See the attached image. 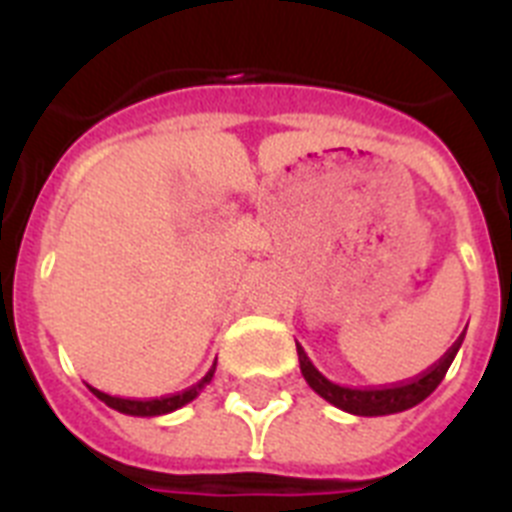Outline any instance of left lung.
I'll use <instances>...</instances> for the list:
<instances>
[{"mask_svg": "<svg viewBox=\"0 0 512 512\" xmlns=\"http://www.w3.org/2000/svg\"><path fill=\"white\" fill-rule=\"evenodd\" d=\"M461 341L454 343L449 348V354L443 356L433 369L423 374L420 379H413L408 384H397V387H382V390H374V387H366V390H356V387H341V384L330 382L328 377L315 369L310 359H307L305 348L297 343V356H300V369L305 382L310 384L312 390L318 392L323 400H328L330 405H336L338 410H346L351 415H364V418H377V415H392L402 413V410L415 408L418 402H423L425 397L436 390L441 379L449 372L451 361H454L456 351H459Z\"/></svg>", "mask_w": 512, "mask_h": 512, "instance_id": "1", "label": "left lung"}]
</instances>
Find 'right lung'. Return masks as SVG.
<instances>
[{
	"mask_svg": "<svg viewBox=\"0 0 512 512\" xmlns=\"http://www.w3.org/2000/svg\"><path fill=\"white\" fill-rule=\"evenodd\" d=\"M215 364H212L210 372H207L200 382L192 384L189 390L179 392V395L161 397V400H125V397H112V395H107V392L94 390V387H89V390H92L94 395L104 402V405H110L112 410H117V413L135 415V418H156V415H166V413H174V410L184 408L187 402H192L194 397L200 395V392L205 390V384H210L212 377H215Z\"/></svg>",
	"mask_w": 512,
	"mask_h": 512,
	"instance_id": "right-lung-1",
	"label": "right lung"
}]
</instances>
